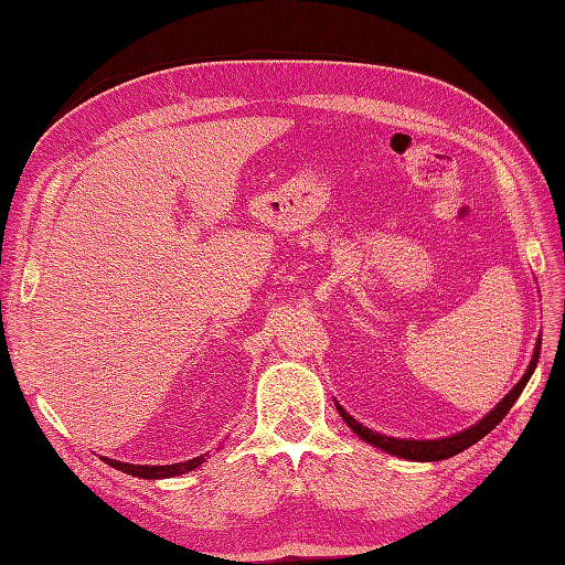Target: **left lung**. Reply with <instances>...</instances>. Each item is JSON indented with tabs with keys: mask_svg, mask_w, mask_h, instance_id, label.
Here are the masks:
<instances>
[{
	"mask_svg": "<svg viewBox=\"0 0 565 565\" xmlns=\"http://www.w3.org/2000/svg\"><path fill=\"white\" fill-rule=\"evenodd\" d=\"M539 350H542V338H536L530 366H526L524 376L518 383H514V388L505 395V398H502L483 419H478V423L471 425L468 429L456 431V435H451V437H439V439L388 437V435H381V431L364 427L362 423H359V419H354L350 413H347L340 403H334V405H338V413L342 415L344 423L350 425L354 435L359 439H364L366 444H371V447H376V449L386 451L391 456H398V459H407V461H441V459H449V456L461 454L468 447H473L478 439H483L488 431L493 429L500 423V419L510 413V407L514 405V401H518L520 393L524 391L526 381H530L532 374H534L536 362H539Z\"/></svg>",
	"mask_w": 565,
	"mask_h": 565,
	"instance_id": "obj_1",
	"label": "left lung"
}]
</instances>
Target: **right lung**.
Segmentation results:
<instances>
[{
	"label": "right lung",
	"instance_id": "right-lung-1",
	"mask_svg": "<svg viewBox=\"0 0 565 565\" xmlns=\"http://www.w3.org/2000/svg\"><path fill=\"white\" fill-rule=\"evenodd\" d=\"M209 454H201L196 456V459H189V461H182V463H167V466H142V463H126V461H116V459H106V456H102V459L118 468V471H124L128 476H136V478H148V481H158V478H174V476H182V473H189L194 471V468H199L203 461H206Z\"/></svg>",
	"mask_w": 565,
	"mask_h": 565
}]
</instances>
